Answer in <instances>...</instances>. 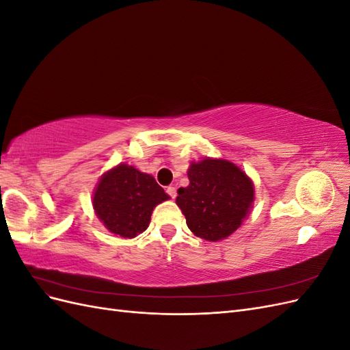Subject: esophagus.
Wrapping results in <instances>:
<instances>
[{
    "mask_svg": "<svg viewBox=\"0 0 350 350\" xmlns=\"http://www.w3.org/2000/svg\"><path fill=\"white\" fill-rule=\"evenodd\" d=\"M166 193H167V196L171 197V198H175V197H176V188H175L174 185H169V187L166 188Z\"/></svg>",
    "mask_w": 350,
    "mask_h": 350,
    "instance_id": "1",
    "label": "esophagus"
}]
</instances>
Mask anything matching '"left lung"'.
<instances>
[{"label":"left lung","mask_w":350,"mask_h":350,"mask_svg":"<svg viewBox=\"0 0 350 350\" xmlns=\"http://www.w3.org/2000/svg\"><path fill=\"white\" fill-rule=\"evenodd\" d=\"M189 185L178 189L176 204L196 237L220 241L235 232L254 201L251 179L224 159H204L188 169Z\"/></svg>","instance_id":"1"}]
</instances>
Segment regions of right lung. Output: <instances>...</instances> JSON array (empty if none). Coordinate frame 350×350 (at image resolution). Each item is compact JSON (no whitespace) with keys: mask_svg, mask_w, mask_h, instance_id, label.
Returning <instances> with one entry per match:
<instances>
[{"mask_svg":"<svg viewBox=\"0 0 350 350\" xmlns=\"http://www.w3.org/2000/svg\"><path fill=\"white\" fill-rule=\"evenodd\" d=\"M167 198L152 175L121 163L102 176L93 208L112 234L134 238L149 226L153 208Z\"/></svg>","mask_w":350,"mask_h":350,"instance_id":"1","label":"right lung"}]
</instances>
